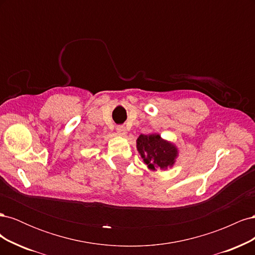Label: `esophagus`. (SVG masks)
I'll return each instance as SVG.
<instances>
[{
    "label": "esophagus",
    "mask_w": 255,
    "mask_h": 255,
    "mask_svg": "<svg viewBox=\"0 0 255 255\" xmlns=\"http://www.w3.org/2000/svg\"><path fill=\"white\" fill-rule=\"evenodd\" d=\"M117 133L120 136H126L127 135V128H126V127H123V126L117 127Z\"/></svg>",
    "instance_id": "1"
}]
</instances>
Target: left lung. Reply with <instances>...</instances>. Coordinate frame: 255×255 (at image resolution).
<instances>
[{
    "label": "left lung",
    "instance_id": "left-lung-1",
    "mask_svg": "<svg viewBox=\"0 0 255 255\" xmlns=\"http://www.w3.org/2000/svg\"><path fill=\"white\" fill-rule=\"evenodd\" d=\"M136 148L142 161L151 171L172 168L179 156L177 146L164 139L158 133L139 135L136 140Z\"/></svg>",
    "mask_w": 255,
    "mask_h": 255
}]
</instances>
